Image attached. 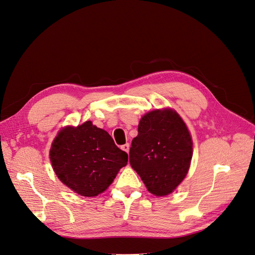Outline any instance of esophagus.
Listing matches in <instances>:
<instances>
[{
    "mask_svg": "<svg viewBox=\"0 0 255 255\" xmlns=\"http://www.w3.org/2000/svg\"><path fill=\"white\" fill-rule=\"evenodd\" d=\"M121 148H122L124 151H126V152H129V143H126V144L122 145V146H121Z\"/></svg>",
    "mask_w": 255,
    "mask_h": 255,
    "instance_id": "obj_1",
    "label": "esophagus"
}]
</instances>
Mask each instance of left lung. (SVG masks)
Returning <instances> with one entry per match:
<instances>
[{
  "instance_id": "1",
  "label": "left lung",
  "mask_w": 255,
  "mask_h": 255,
  "mask_svg": "<svg viewBox=\"0 0 255 255\" xmlns=\"http://www.w3.org/2000/svg\"><path fill=\"white\" fill-rule=\"evenodd\" d=\"M192 157V135L174 109L152 110L141 117L129 161L150 194L173 193L188 174Z\"/></svg>"
}]
</instances>
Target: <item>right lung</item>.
Segmentation results:
<instances>
[{
  "label": "right lung",
  "mask_w": 255,
  "mask_h": 255,
  "mask_svg": "<svg viewBox=\"0 0 255 255\" xmlns=\"http://www.w3.org/2000/svg\"><path fill=\"white\" fill-rule=\"evenodd\" d=\"M49 158L58 179L76 194L96 197L113 183L128 155L111 135L91 121L61 128L51 144Z\"/></svg>",
  "instance_id": "right-lung-1"
}]
</instances>
